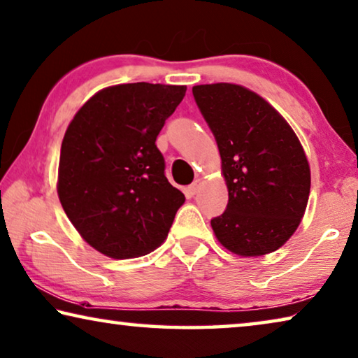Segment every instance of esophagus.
<instances>
[{"label": "esophagus", "mask_w": 358, "mask_h": 358, "mask_svg": "<svg viewBox=\"0 0 358 358\" xmlns=\"http://www.w3.org/2000/svg\"><path fill=\"white\" fill-rule=\"evenodd\" d=\"M201 186H202V180L201 178H196L189 185V191L192 192V194H197V192H199V189H201Z\"/></svg>", "instance_id": "34e87169"}]
</instances>
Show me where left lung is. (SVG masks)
Here are the masks:
<instances>
[{
	"label": "left lung",
	"mask_w": 358,
	"mask_h": 358,
	"mask_svg": "<svg viewBox=\"0 0 358 358\" xmlns=\"http://www.w3.org/2000/svg\"><path fill=\"white\" fill-rule=\"evenodd\" d=\"M212 129L228 186V207L212 220L218 242L239 257H263L298 229L308 207L310 167L303 145L279 111L231 83L192 87Z\"/></svg>",
	"instance_id": "obj_1"
}]
</instances>
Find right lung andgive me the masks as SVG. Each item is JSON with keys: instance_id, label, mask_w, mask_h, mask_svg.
<instances>
[{"instance_id": "right-lung-1", "label": "right lung", "mask_w": 358, "mask_h": 358, "mask_svg": "<svg viewBox=\"0 0 358 358\" xmlns=\"http://www.w3.org/2000/svg\"><path fill=\"white\" fill-rule=\"evenodd\" d=\"M185 94L186 86L117 84L92 95L68 124L57 194L79 236L105 257L156 250L185 203L156 146Z\"/></svg>"}]
</instances>
